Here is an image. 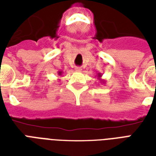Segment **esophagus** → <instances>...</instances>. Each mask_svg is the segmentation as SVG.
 <instances>
[{"label": "esophagus", "instance_id": "34e87169", "mask_svg": "<svg viewBox=\"0 0 156 156\" xmlns=\"http://www.w3.org/2000/svg\"><path fill=\"white\" fill-rule=\"evenodd\" d=\"M75 70L77 72H81L82 68H80V67H77V68H75Z\"/></svg>", "mask_w": 156, "mask_h": 156}]
</instances>
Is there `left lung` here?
Returning a JSON list of instances; mask_svg holds the SVG:
<instances>
[{
	"label": "left lung",
	"mask_w": 156,
	"mask_h": 156,
	"mask_svg": "<svg viewBox=\"0 0 156 156\" xmlns=\"http://www.w3.org/2000/svg\"><path fill=\"white\" fill-rule=\"evenodd\" d=\"M101 77H102V75L101 74H100V73H98V78H101ZM101 83H105V81H103V80H101Z\"/></svg>",
	"instance_id": "8db88e82"
}]
</instances>
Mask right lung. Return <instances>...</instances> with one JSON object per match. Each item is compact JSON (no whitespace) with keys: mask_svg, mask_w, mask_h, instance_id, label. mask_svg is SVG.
Masks as SVG:
<instances>
[{"mask_svg":"<svg viewBox=\"0 0 156 156\" xmlns=\"http://www.w3.org/2000/svg\"><path fill=\"white\" fill-rule=\"evenodd\" d=\"M58 75H62V71H59V72H58Z\"/></svg>","mask_w":156,"mask_h":156,"instance_id":"right-lung-1","label":"right lung"}]
</instances>
